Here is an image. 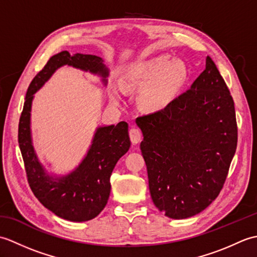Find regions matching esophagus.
Wrapping results in <instances>:
<instances>
[{
  "label": "esophagus",
  "instance_id": "esophagus-1",
  "mask_svg": "<svg viewBox=\"0 0 257 257\" xmlns=\"http://www.w3.org/2000/svg\"><path fill=\"white\" fill-rule=\"evenodd\" d=\"M129 137H130V140H132L133 144H138L140 143L141 138H143V135H141V132L138 129V128H132L130 129L129 132Z\"/></svg>",
  "mask_w": 257,
  "mask_h": 257
}]
</instances>
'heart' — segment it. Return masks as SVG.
Returning <instances> with one entry per match:
<instances>
[{
    "instance_id": "obj_1",
    "label": "heart",
    "mask_w": 257,
    "mask_h": 257,
    "mask_svg": "<svg viewBox=\"0 0 257 257\" xmlns=\"http://www.w3.org/2000/svg\"><path fill=\"white\" fill-rule=\"evenodd\" d=\"M187 68L182 61L168 54L133 65L124 75L125 86H148L140 102L148 110H159L170 101L182 85Z\"/></svg>"
}]
</instances>
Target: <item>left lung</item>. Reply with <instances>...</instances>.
Returning <instances> with one entry per match:
<instances>
[{
	"mask_svg": "<svg viewBox=\"0 0 257 257\" xmlns=\"http://www.w3.org/2000/svg\"><path fill=\"white\" fill-rule=\"evenodd\" d=\"M141 154L155 205L187 219L219 195L237 146L233 98L212 58L190 89L156 112L137 118Z\"/></svg>",
	"mask_w": 257,
	"mask_h": 257,
	"instance_id": "obj_1",
	"label": "left lung"
}]
</instances>
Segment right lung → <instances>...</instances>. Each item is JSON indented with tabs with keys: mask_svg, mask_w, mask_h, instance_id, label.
Returning <instances> with one entry per match:
<instances>
[{
	"mask_svg": "<svg viewBox=\"0 0 257 257\" xmlns=\"http://www.w3.org/2000/svg\"><path fill=\"white\" fill-rule=\"evenodd\" d=\"M64 65L99 75L102 83H107L109 70L101 57L79 53L70 55L67 51L52 56L27 89L19 123V145L27 181L38 201L64 220L85 222L96 217L107 204L113 168L130 148L128 123L98 127L88 152L74 171L62 177L48 174L33 147L31 109L35 92Z\"/></svg>",
	"mask_w": 257,
	"mask_h": 257,
	"instance_id": "1",
	"label": "right lung"
}]
</instances>
